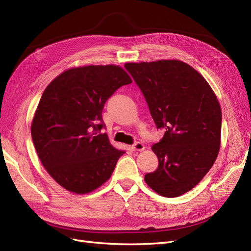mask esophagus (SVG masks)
<instances>
[{
	"label": "esophagus",
	"mask_w": 251,
	"mask_h": 251,
	"mask_svg": "<svg viewBox=\"0 0 251 251\" xmlns=\"http://www.w3.org/2000/svg\"><path fill=\"white\" fill-rule=\"evenodd\" d=\"M131 149L133 151H143L144 150V146H143V143H141V142H136L131 147Z\"/></svg>",
	"instance_id": "1"
}]
</instances>
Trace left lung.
I'll list each match as a JSON object with an SVG mask.
<instances>
[{"mask_svg":"<svg viewBox=\"0 0 251 251\" xmlns=\"http://www.w3.org/2000/svg\"><path fill=\"white\" fill-rule=\"evenodd\" d=\"M158 128L151 150L158 169L144 176L157 194L175 198L191 191L211 169L221 143L222 112L214 91L193 67L177 59L127 63Z\"/></svg>","mask_w":251,"mask_h":251,"instance_id":"1","label":"left lung"}]
</instances>
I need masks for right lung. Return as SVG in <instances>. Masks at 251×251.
Wrapping results in <instances>:
<instances>
[{"label":"right lung","instance_id":"obj_1","mask_svg":"<svg viewBox=\"0 0 251 251\" xmlns=\"http://www.w3.org/2000/svg\"><path fill=\"white\" fill-rule=\"evenodd\" d=\"M131 82L118 66H86L63 72L45 89L31 136L44 168L67 191L93 192L125 154L100 133L105 127L101 114L114 92Z\"/></svg>","mask_w":251,"mask_h":251}]
</instances>
